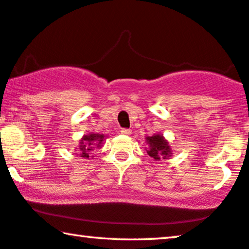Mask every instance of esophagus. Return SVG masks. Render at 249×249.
<instances>
[{
    "label": "esophagus",
    "mask_w": 249,
    "mask_h": 249,
    "mask_svg": "<svg viewBox=\"0 0 249 249\" xmlns=\"http://www.w3.org/2000/svg\"><path fill=\"white\" fill-rule=\"evenodd\" d=\"M121 133H122V135L129 136V135H131V130H130V129H121Z\"/></svg>",
    "instance_id": "1"
}]
</instances>
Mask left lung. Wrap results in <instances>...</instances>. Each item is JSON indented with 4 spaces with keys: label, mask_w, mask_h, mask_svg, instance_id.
I'll list each match as a JSON object with an SVG mask.
<instances>
[{
    "label": "left lung",
    "mask_w": 249,
    "mask_h": 249,
    "mask_svg": "<svg viewBox=\"0 0 249 249\" xmlns=\"http://www.w3.org/2000/svg\"><path fill=\"white\" fill-rule=\"evenodd\" d=\"M146 142L148 143V148H146L147 154L152 157L156 161L160 159H168L173 155V150L169 146V141L162 135H154L146 138Z\"/></svg>",
    "instance_id": "1"
}]
</instances>
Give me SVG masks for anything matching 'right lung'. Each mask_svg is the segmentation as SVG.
<instances>
[{
  "mask_svg": "<svg viewBox=\"0 0 249 249\" xmlns=\"http://www.w3.org/2000/svg\"><path fill=\"white\" fill-rule=\"evenodd\" d=\"M105 135L100 133L91 132L89 135H85L80 139L78 149L79 157H82L85 159H89L91 152L94 150V148H101L103 141H105Z\"/></svg>",
  "mask_w": 249,
  "mask_h": 249,
  "instance_id": "add662e5",
  "label": "right lung"
}]
</instances>
